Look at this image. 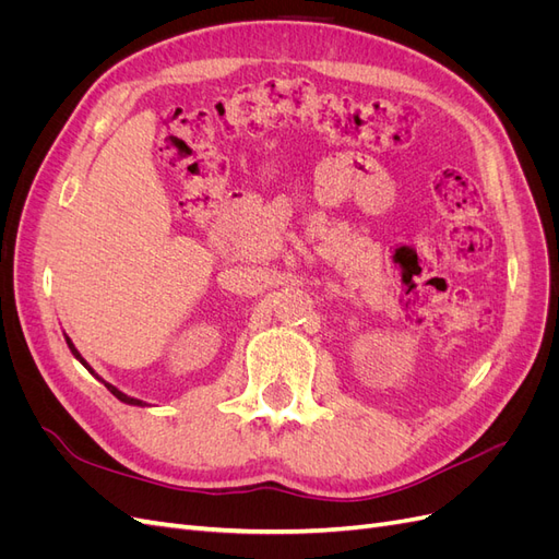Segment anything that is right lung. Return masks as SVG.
Masks as SVG:
<instances>
[{
  "instance_id": "right-lung-1",
  "label": "right lung",
  "mask_w": 559,
  "mask_h": 559,
  "mask_svg": "<svg viewBox=\"0 0 559 559\" xmlns=\"http://www.w3.org/2000/svg\"><path fill=\"white\" fill-rule=\"evenodd\" d=\"M64 341H67V347H70V352H72V354H74V359H76V361H81V364H83V368H86V370H88V373H91V376H95V378H97V380H99V382H103V384H105V386H107V389H109V392H111V394H114V396H116V399H118V401H121V403H128V405H142V408H144V405H146V403H144V401H140V399H132V396H128V394H123V392H121V389H118V386H114V384H109V382H107V380H103V378H99V376H97V373H95V370H93V368H91V364H88V361H86V359H83V357H81V354H79V349H76V347H74V343H72V341H70V337H67V335H64Z\"/></svg>"
}]
</instances>
